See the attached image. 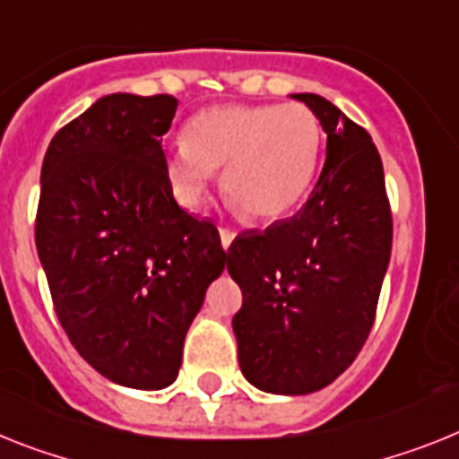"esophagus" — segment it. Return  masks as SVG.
Here are the masks:
<instances>
[{"mask_svg": "<svg viewBox=\"0 0 459 459\" xmlns=\"http://www.w3.org/2000/svg\"><path fill=\"white\" fill-rule=\"evenodd\" d=\"M219 236H221V247L229 249L230 242L236 240V230L226 229V226H219Z\"/></svg>", "mask_w": 459, "mask_h": 459, "instance_id": "obj_1", "label": "esophagus"}]
</instances>
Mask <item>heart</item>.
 Instances as JSON below:
<instances>
[{"label": "heart", "mask_w": 459, "mask_h": 459, "mask_svg": "<svg viewBox=\"0 0 459 459\" xmlns=\"http://www.w3.org/2000/svg\"><path fill=\"white\" fill-rule=\"evenodd\" d=\"M322 126L306 105H219L191 117L168 153V177L184 205H198L212 172L229 203L252 221L294 210L315 179Z\"/></svg>", "instance_id": "1"}]
</instances>
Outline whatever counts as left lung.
Segmentation results:
<instances>
[{"instance_id": "left-lung-1", "label": "left lung", "mask_w": 459, "mask_h": 459, "mask_svg": "<svg viewBox=\"0 0 459 459\" xmlns=\"http://www.w3.org/2000/svg\"><path fill=\"white\" fill-rule=\"evenodd\" d=\"M326 133L310 198L264 233H240L229 273L245 378L273 394H310L341 376L371 333L392 252L383 160L368 133L329 100L303 92Z\"/></svg>"}]
</instances>
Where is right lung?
<instances>
[{"label": "right lung", "instance_id": "obj_1", "mask_svg": "<svg viewBox=\"0 0 459 459\" xmlns=\"http://www.w3.org/2000/svg\"><path fill=\"white\" fill-rule=\"evenodd\" d=\"M172 95L100 98L57 130L41 165L34 240L53 307L105 378L160 390L221 275L217 226L177 205L163 153Z\"/></svg>", "mask_w": 459, "mask_h": 459}]
</instances>
